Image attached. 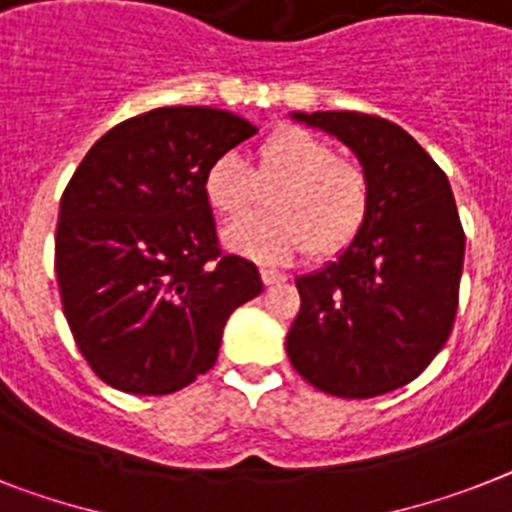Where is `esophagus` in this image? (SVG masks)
<instances>
[{
  "instance_id": "34e87169",
  "label": "esophagus",
  "mask_w": 512,
  "mask_h": 512,
  "mask_svg": "<svg viewBox=\"0 0 512 512\" xmlns=\"http://www.w3.org/2000/svg\"><path fill=\"white\" fill-rule=\"evenodd\" d=\"M260 278H263L265 286H278V283L289 281V278L283 276V273H278V270H273V268H260Z\"/></svg>"
}]
</instances>
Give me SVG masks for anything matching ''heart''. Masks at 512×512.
Wrapping results in <instances>:
<instances>
[{
    "instance_id": "b5f03b06",
    "label": "heart",
    "mask_w": 512,
    "mask_h": 512,
    "mask_svg": "<svg viewBox=\"0 0 512 512\" xmlns=\"http://www.w3.org/2000/svg\"><path fill=\"white\" fill-rule=\"evenodd\" d=\"M203 195L223 221H244L263 208L268 218L236 223L223 244L242 257L283 263L307 252L333 260L351 247L372 213V179L362 163L302 127H283L255 150V169L223 153L203 176Z\"/></svg>"
}]
</instances>
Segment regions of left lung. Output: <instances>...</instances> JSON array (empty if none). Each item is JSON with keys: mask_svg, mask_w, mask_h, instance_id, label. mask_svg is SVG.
<instances>
[{"mask_svg": "<svg viewBox=\"0 0 512 512\" xmlns=\"http://www.w3.org/2000/svg\"><path fill=\"white\" fill-rule=\"evenodd\" d=\"M294 117L359 156L372 213L336 263L296 278L286 351L322 393L375 398L416 380L450 338L466 234L445 171L398 124L359 111Z\"/></svg>", "mask_w": 512, "mask_h": 512, "instance_id": "obj_1", "label": "left lung"}]
</instances>
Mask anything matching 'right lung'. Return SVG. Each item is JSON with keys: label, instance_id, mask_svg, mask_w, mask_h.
Returning <instances> with one entry per match:
<instances>
[{"label": "right lung", "instance_id": "add662e5", "mask_svg": "<svg viewBox=\"0 0 512 512\" xmlns=\"http://www.w3.org/2000/svg\"><path fill=\"white\" fill-rule=\"evenodd\" d=\"M255 132L231 111L163 106L111 127L64 187L62 309L111 388H187L216 364L231 312L263 291L255 265L221 249L203 195L205 169Z\"/></svg>", "mask_w": 512, "mask_h": 512}]
</instances>
